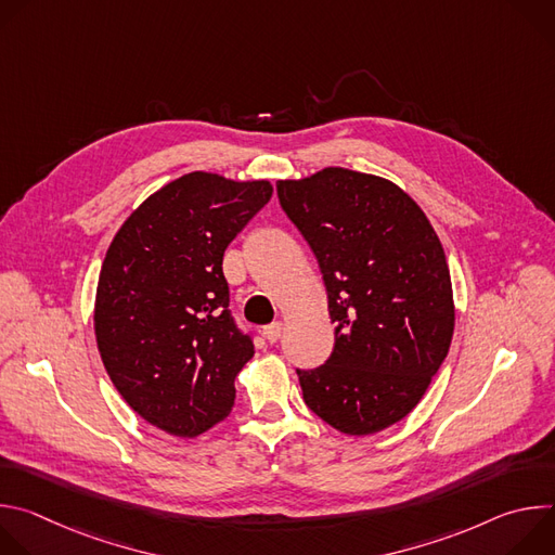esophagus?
Here are the masks:
<instances>
[{"instance_id": "34e87169", "label": "esophagus", "mask_w": 555, "mask_h": 555, "mask_svg": "<svg viewBox=\"0 0 555 555\" xmlns=\"http://www.w3.org/2000/svg\"><path fill=\"white\" fill-rule=\"evenodd\" d=\"M263 336H266L268 343H276V340L283 336V323H281V321H274L272 325H268V327L263 330Z\"/></svg>"}]
</instances>
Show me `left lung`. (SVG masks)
<instances>
[{
  "label": "left lung",
  "instance_id": "8db88e82",
  "mask_svg": "<svg viewBox=\"0 0 555 555\" xmlns=\"http://www.w3.org/2000/svg\"><path fill=\"white\" fill-rule=\"evenodd\" d=\"M276 191L319 259L336 323L330 360L296 369L305 404L353 437L398 424L424 398L454 332L435 228L398 184L343 167L279 180Z\"/></svg>",
  "mask_w": 555,
  "mask_h": 555
}]
</instances>
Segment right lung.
I'll use <instances>...</instances> for the list:
<instances>
[{
  "mask_svg": "<svg viewBox=\"0 0 555 555\" xmlns=\"http://www.w3.org/2000/svg\"><path fill=\"white\" fill-rule=\"evenodd\" d=\"M270 197L268 180L193 171L116 232L96 287V345L122 400L151 426L191 439L232 411L255 345L232 321L221 263Z\"/></svg>",
  "mask_w": 555,
  "mask_h": 555,
  "instance_id": "right-lung-1",
  "label": "right lung"
}]
</instances>
